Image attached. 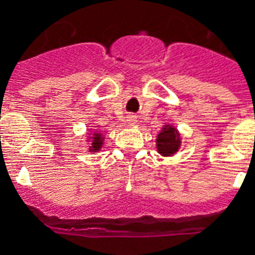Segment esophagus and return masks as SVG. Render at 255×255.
Masks as SVG:
<instances>
[{"mask_svg":"<svg viewBox=\"0 0 255 255\" xmlns=\"http://www.w3.org/2000/svg\"><path fill=\"white\" fill-rule=\"evenodd\" d=\"M136 119H137V118H136L135 115H128L127 116V122L129 124H135L136 123Z\"/></svg>","mask_w":255,"mask_h":255,"instance_id":"34e87169","label":"esophagus"}]
</instances>
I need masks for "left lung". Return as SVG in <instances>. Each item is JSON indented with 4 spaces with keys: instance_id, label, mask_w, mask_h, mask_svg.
<instances>
[{
    "instance_id": "8db88e82",
    "label": "left lung",
    "mask_w": 255,
    "mask_h": 255,
    "mask_svg": "<svg viewBox=\"0 0 255 255\" xmlns=\"http://www.w3.org/2000/svg\"><path fill=\"white\" fill-rule=\"evenodd\" d=\"M181 145L180 133L173 126H164L156 139L157 152L163 156H172L178 151Z\"/></svg>"
}]
</instances>
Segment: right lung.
<instances>
[{"instance_id": "add662e5", "label": "right lung", "mask_w": 255, "mask_h": 255, "mask_svg": "<svg viewBox=\"0 0 255 255\" xmlns=\"http://www.w3.org/2000/svg\"><path fill=\"white\" fill-rule=\"evenodd\" d=\"M103 135L100 133V132L95 131L94 132V135L91 137V144H90V148H88V151L90 152H98L100 151V148L103 145Z\"/></svg>"}]
</instances>
